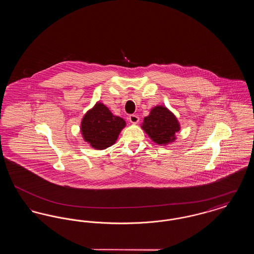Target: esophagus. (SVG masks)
Returning a JSON list of instances; mask_svg holds the SVG:
<instances>
[{
  "mask_svg": "<svg viewBox=\"0 0 254 254\" xmlns=\"http://www.w3.org/2000/svg\"><path fill=\"white\" fill-rule=\"evenodd\" d=\"M128 119H129V122L132 123V124H137V123L139 122V117H138L137 115H135V114L129 115V116H128Z\"/></svg>",
  "mask_w": 254,
  "mask_h": 254,
  "instance_id": "34e87169",
  "label": "esophagus"
}]
</instances>
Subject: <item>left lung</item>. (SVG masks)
<instances>
[{
    "instance_id": "left-lung-1",
    "label": "left lung",
    "mask_w": 254,
    "mask_h": 254,
    "mask_svg": "<svg viewBox=\"0 0 254 254\" xmlns=\"http://www.w3.org/2000/svg\"><path fill=\"white\" fill-rule=\"evenodd\" d=\"M142 127L159 145H167L174 141L175 133L180 129L175 116L167 108L161 106L151 109L150 114L144 119Z\"/></svg>"
}]
</instances>
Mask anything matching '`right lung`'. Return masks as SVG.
<instances>
[{"mask_svg":"<svg viewBox=\"0 0 254 254\" xmlns=\"http://www.w3.org/2000/svg\"><path fill=\"white\" fill-rule=\"evenodd\" d=\"M126 122L114 116L103 104L98 103L82 121L84 139L96 149H105L115 143Z\"/></svg>","mask_w":254,"mask_h":254,"instance_id":"add662e5","label":"right lung"}]
</instances>
